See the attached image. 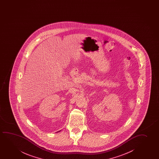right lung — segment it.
Listing matches in <instances>:
<instances>
[{"label": "right lung", "instance_id": "add662e5", "mask_svg": "<svg viewBox=\"0 0 159 159\" xmlns=\"http://www.w3.org/2000/svg\"><path fill=\"white\" fill-rule=\"evenodd\" d=\"M61 131V130H60ZM60 131H58V132H60Z\"/></svg>", "mask_w": 159, "mask_h": 159}]
</instances>
